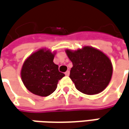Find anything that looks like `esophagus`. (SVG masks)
<instances>
[{
    "instance_id": "34e87169",
    "label": "esophagus",
    "mask_w": 129,
    "mask_h": 129,
    "mask_svg": "<svg viewBox=\"0 0 129 129\" xmlns=\"http://www.w3.org/2000/svg\"><path fill=\"white\" fill-rule=\"evenodd\" d=\"M69 74H70V72H69V71H66V72H65V74H66V76H69Z\"/></svg>"
}]
</instances>
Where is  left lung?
I'll return each mask as SVG.
<instances>
[{
	"label": "left lung",
	"instance_id": "left-lung-1",
	"mask_svg": "<svg viewBox=\"0 0 129 129\" xmlns=\"http://www.w3.org/2000/svg\"><path fill=\"white\" fill-rule=\"evenodd\" d=\"M66 52L73 64L69 77L79 91L95 95L107 87L112 75V65L104 52L88 46L75 51L66 49Z\"/></svg>",
	"mask_w": 129,
	"mask_h": 129
}]
</instances>
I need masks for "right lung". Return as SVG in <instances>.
<instances>
[{
  "label": "right lung",
  "instance_id": "1",
  "mask_svg": "<svg viewBox=\"0 0 129 129\" xmlns=\"http://www.w3.org/2000/svg\"><path fill=\"white\" fill-rule=\"evenodd\" d=\"M55 52L46 48L39 49L25 60L21 69V78L32 93L47 96L57 88L58 81L65 76L54 63Z\"/></svg>",
  "mask_w": 129,
  "mask_h": 129
}]
</instances>
